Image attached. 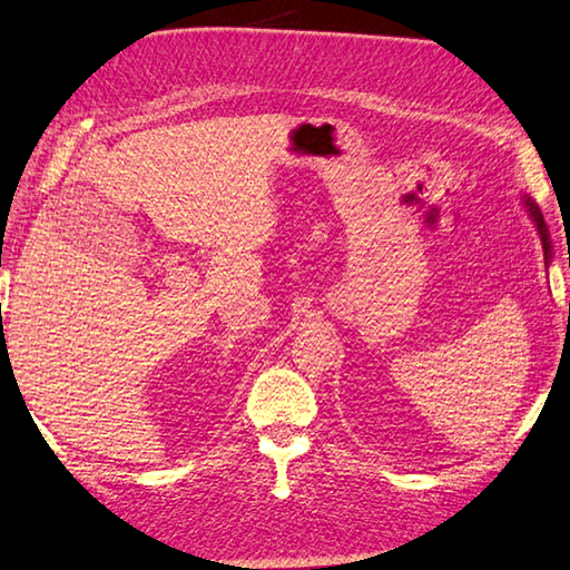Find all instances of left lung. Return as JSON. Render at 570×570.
<instances>
[{
  "label": "left lung",
  "instance_id": "obj_1",
  "mask_svg": "<svg viewBox=\"0 0 570 570\" xmlns=\"http://www.w3.org/2000/svg\"><path fill=\"white\" fill-rule=\"evenodd\" d=\"M523 206H525V209H529V216H531V219H533V224H535L538 234H541L543 256H546V264H548V262H551V236H548L546 222H543V214H541V209H538V206H535V202L531 199V196H523Z\"/></svg>",
  "mask_w": 570,
  "mask_h": 570
}]
</instances>
